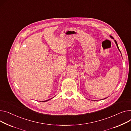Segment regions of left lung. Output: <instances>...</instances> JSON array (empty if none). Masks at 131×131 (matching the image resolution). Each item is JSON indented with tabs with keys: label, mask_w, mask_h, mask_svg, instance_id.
Listing matches in <instances>:
<instances>
[{
	"label": "left lung",
	"mask_w": 131,
	"mask_h": 131,
	"mask_svg": "<svg viewBox=\"0 0 131 131\" xmlns=\"http://www.w3.org/2000/svg\"><path fill=\"white\" fill-rule=\"evenodd\" d=\"M110 37L112 38H113V39H114V38H113V37H112V36H111L110 35ZM114 41H115V43H116V45H117V48H118V49L119 50V51H120V50H119V48H118V44H117V42H116V40H114ZM120 52H121V51H120ZM106 98H104V99H106Z\"/></svg>",
	"instance_id": "1"
}]
</instances>
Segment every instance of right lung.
<instances>
[{"instance_id":"right-lung-1","label":"right lung","mask_w":131,"mask_h":131,"mask_svg":"<svg viewBox=\"0 0 131 131\" xmlns=\"http://www.w3.org/2000/svg\"><path fill=\"white\" fill-rule=\"evenodd\" d=\"M50 99H48V100H47V101H42L43 102H47V101H49Z\"/></svg>"}]
</instances>
